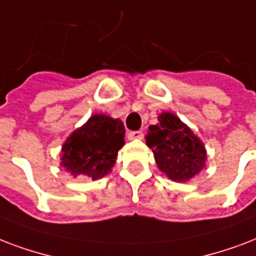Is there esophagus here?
I'll return each instance as SVG.
<instances>
[{
	"label": "esophagus",
	"mask_w": 256,
	"mask_h": 256,
	"mask_svg": "<svg viewBox=\"0 0 256 256\" xmlns=\"http://www.w3.org/2000/svg\"><path fill=\"white\" fill-rule=\"evenodd\" d=\"M142 130H132V132H130L128 134V138L130 140H138V138H142Z\"/></svg>",
	"instance_id": "34e87169"
}]
</instances>
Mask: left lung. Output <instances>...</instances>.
Wrapping results in <instances>:
<instances>
[{"mask_svg":"<svg viewBox=\"0 0 256 256\" xmlns=\"http://www.w3.org/2000/svg\"><path fill=\"white\" fill-rule=\"evenodd\" d=\"M146 136L160 171L174 182H187L206 166L207 152L198 136L176 114L163 112Z\"/></svg>","mask_w":256,"mask_h":256,"instance_id":"left-lung-1","label":"left lung"}]
</instances>
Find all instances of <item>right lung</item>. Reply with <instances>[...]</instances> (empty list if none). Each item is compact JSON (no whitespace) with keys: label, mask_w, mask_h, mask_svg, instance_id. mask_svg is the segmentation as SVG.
Wrapping results in <instances>:
<instances>
[{"label":"right lung","mask_w":256,"mask_h":256,"mask_svg":"<svg viewBox=\"0 0 256 256\" xmlns=\"http://www.w3.org/2000/svg\"><path fill=\"white\" fill-rule=\"evenodd\" d=\"M124 136L126 128L120 118L93 114L62 144L61 167L73 178L101 179L112 171Z\"/></svg>","instance_id":"obj_1"}]
</instances>
